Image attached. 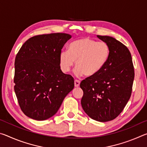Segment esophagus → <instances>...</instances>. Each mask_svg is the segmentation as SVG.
<instances>
[{"label": "esophagus", "instance_id": "esophagus-1", "mask_svg": "<svg viewBox=\"0 0 147 147\" xmlns=\"http://www.w3.org/2000/svg\"><path fill=\"white\" fill-rule=\"evenodd\" d=\"M80 82L78 80H74V86L76 87V88H77V87H78L80 86Z\"/></svg>", "mask_w": 147, "mask_h": 147}]
</instances>
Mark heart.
I'll return each mask as SVG.
<instances>
[{
  "label": "heart",
  "mask_w": 147,
  "mask_h": 147,
  "mask_svg": "<svg viewBox=\"0 0 147 147\" xmlns=\"http://www.w3.org/2000/svg\"><path fill=\"white\" fill-rule=\"evenodd\" d=\"M110 48L104 41L82 38L69 45V50L62 51L59 54V65L61 70L67 73L75 63L76 76H93L98 74L108 62Z\"/></svg>",
  "instance_id": "b5f03b06"
}]
</instances>
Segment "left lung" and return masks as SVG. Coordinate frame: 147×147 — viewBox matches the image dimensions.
<instances>
[{
  "mask_svg": "<svg viewBox=\"0 0 147 147\" xmlns=\"http://www.w3.org/2000/svg\"><path fill=\"white\" fill-rule=\"evenodd\" d=\"M97 37L109 45L110 56L98 74L81 82L80 86L84 91L81 104L91 119L107 122L115 119L127 104L135 73L127 47L112 37Z\"/></svg>",
  "mask_w": 147,
  "mask_h": 147,
  "instance_id": "1",
  "label": "left lung"
}]
</instances>
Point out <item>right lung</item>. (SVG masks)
Wrapping results in <instances>:
<instances>
[{
    "mask_svg": "<svg viewBox=\"0 0 147 147\" xmlns=\"http://www.w3.org/2000/svg\"><path fill=\"white\" fill-rule=\"evenodd\" d=\"M71 36L38 35L28 39L15 59L14 90L20 108L28 117L43 121L56 114L73 90L74 81L60 69L59 54Z\"/></svg>",
    "mask_w": 147,
    "mask_h": 147,
    "instance_id": "1",
    "label": "right lung"
}]
</instances>
